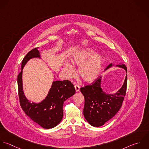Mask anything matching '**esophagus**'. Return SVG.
I'll return each instance as SVG.
<instances>
[{
	"instance_id": "1",
	"label": "esophagus",
	"mask_w": 149,
	"mask_h": 149,
	"mask_svg": "<svg viewBox=\"0 0 149 149\" xmlns=\"http://www.w3.org/2000/svg\"><path fill=\"white\" fill-rule=\"evenodd\" d=\"M74 87H75V89L76 92H78V91H79V90H80V86H79L78 85H75L74 86Z\"/></svg>"
}]
</instances>
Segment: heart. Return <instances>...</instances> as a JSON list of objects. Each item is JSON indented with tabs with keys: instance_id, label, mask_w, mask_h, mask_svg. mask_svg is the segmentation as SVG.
Returning <instances> with one entry per match:
<instances>
[{
	"instance_id": "1",
	"label": "heart",
	"mask_w": 149,
	"mask_h": 149,
	"mask_svg": "<svg viewBox=\"0 0 149 149\" xmlns=\"http://www.w3.org/2000/svg\"><path fill=\"white\" fill-rule=\"evenodd\" d=\"M74 66H79L78 74L79 77L86 82H91L98 76L103 64V57L90 48L83 49L74 55L71 59ZM63 72L67 78H72L75 74L74 67L66 63L63 67Z\"/></svg>"
}]
</instances>
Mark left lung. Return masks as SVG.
<instances>
[{"label":"left lung","mask_w":149,"mask_h":149,"mask_svg":"<svg viewBox=\"0 0 149 149\" xmlns=\"http://www.w3.org/2000/svg\"><path fill=\"white\" fill-rule=\"evenodd\" d=\"M112 66L110 64L105 70ZM124 68L127 73L124 64L116 65ZM101 77L97 78L91 85L81 88L85 97L84 115L90 125L94 127L103 125L112 119L120 109L126 93L127 74L124 84L119 91L113 94H108L101 88Z\"/></svg>","instance_id":"left-lung-1"}]
</instances>
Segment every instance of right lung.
Instances as JSON below:
<instances>
[{"label":"right lung","mask_w":149,"mask_h":149,"mask_svg":"<svg viewBox=\"0 0 149 149\" xmlns=\"http://www.w3.org/2000/svg\"><path fill=\"white\" fill-rule=\"evenodd\" d=\"M38 47L29 51L22 60L21 71L18 75V89L21 107L26 115L42 128L50 129L59 124L63 116L64 102L75 93L73 84L69 81L53 82L46 98L40 103L30 102L25 97L22 88V69L33 58H40Z\"/></svg>","instance_id":"right-lung-1"}]
</instances>
